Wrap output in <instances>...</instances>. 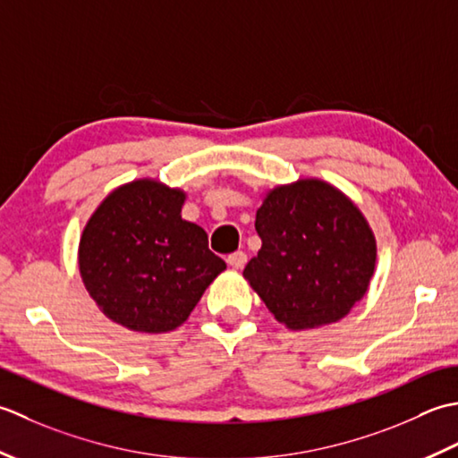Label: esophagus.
<instances>
[{"label":"esophagus","mask_w":458,"mask_h":458,"mask_svg":"<svg viewBox=\"0 0 458 458\" xmlns=\"http://www.w3.org/2000/svg\"><path fill=\"white\" fill-rule=\"evenodd\" d=\"M227 263L233 267V268H242L247 265V255L242 253V250H237V253H233L227 257Z\"/></svg>","instance_id":"1"}]
</instances>
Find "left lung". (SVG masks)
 I'll return each mask as SVG.
<instances>
[{"instance_id": "8db88e82", "label": "left lung", "mask_w": 458, "mask_h": 458, "mask_svg": "<svg viewBox=\"0 0 458 458\" xmlns=\"http://www.w3.org/2000/svg\"><path fill=\"white\" fill-rule=\"evenodd\" d=\"M255 229L263 247L242 276L288 330L338 322L368 293L376 237L334 185L298 180L270 190L257 209Z\"/></svg>"}]
</instances>
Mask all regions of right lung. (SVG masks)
Wrapping results in <instances>:
<instances>
[{"mask_svg":"<svg viewBox=\"0 0 458 458\" xmlns=\"http://www.w3.org/2000/svg\"><path fill=\"white\" fill-rule=\"evenodd\" d=\"M183 201L182 190L144 177L110 191L87 221L79 270L112 322L146 334L175 330L227 268L208 233L182 219Z\"/></svg>","mask_w":458,"mask_h":458,"instance_id":"add662e5","label":"right lung"}]
</instances>
